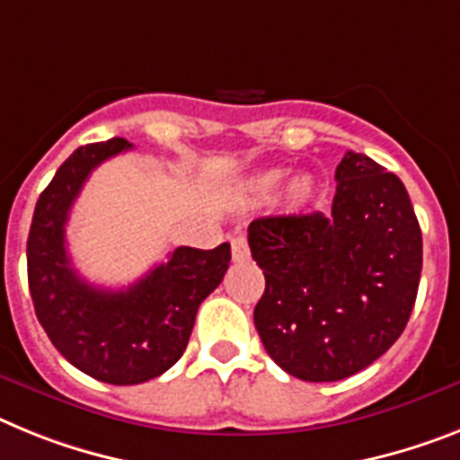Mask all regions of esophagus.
<instances>
[{"instance_id":"esophagus-1","label":"esophagus","mask_w":460,"mask_h":460,"mask_svg":"<svg viewBox=\"0 0 460 460\" xmlns=\"http://www.w3.org/2000/svg\"><path fill=\"white\" fill-rule=\"evenodd\" d=\"M233 261L234 262L249 261V244H246V237H242V234L233 239Z\"/></svg>"}]
</instances>
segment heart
<instances>
[{
    "mask_svg": "<svg viewBox=\"0 0 460 460\" xmlns=\"http://www.w3.org/2000/svg\"><path fill=\"white\" fill-rule=\"evenodd\" d=\"M281 179H284V172L281 170L261 172V174L251 176L246 188H249L256 198H265V195H270V192L281 183ZM312 198H314V181L309 179V176L300 174L296 176V179H290L288 186H286V199H288L290 204H307Z\"/></svg>",
    "mask_w": 460,
    "mask_h": 460,
    "instance_id": "obj_1",
    "label": "heart"
}]
</instances>
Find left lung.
I'll list each match as a JSON object with an SVG mask.
<instances>
[{
    "label": "left lung",
    "mask_w": 460,
    "mask_h": 460,
    "mask_svg": "<svg viewBox=\"0 0 460 460\" xmlns=\"http://www.w3.org/2000/svg\"><path fill=\"white\" fill-rule=\"evenodd\" d=\"M331 214L249 226L265 274L253 323L270 358L305 382L356 375L402 335L421 279V227L405 186L363 153H344Z\"/></svg>",
    "instance_id": "left-lung-1"
}]
</instances>
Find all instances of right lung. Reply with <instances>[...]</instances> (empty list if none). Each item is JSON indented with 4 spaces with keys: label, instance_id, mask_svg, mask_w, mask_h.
<instances>
[{
    "label": "right lung",
    "instance_id": "add662e5",
    "mask_svg": "<svg viewBox=\"0 0 460 460\" xmlns=\"http://www.w3.org/2000/svg\"><path fill=\"white\" fill-rule=\"evenodd\" d=\"M129 148L120 137L76 148L39 195L27 237V281L39 323L74 367L116 386L155 379L181 358L199 305L230 265V244L179 246L123 290L78 277L65 242L72 204L97 164Z\"/></svg>",
    "mask_w": 460,
    "mask_h": 460
}]
</instances>
